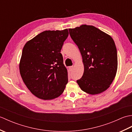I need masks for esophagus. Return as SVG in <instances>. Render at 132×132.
I'll use <instances>...</instances> for the list:
<instances>
[{"mask_svg":"<svg viewBox=\"0 0 132 132\" xmlns=\"http://www.w3.org/2000/svg\"><path fill=\"white\" fill-rule=\"evenodd\" d=\"M73 69H74V67L73 66H70V67H69V70L70 71H72V70H73Z\"/></svg>","mask_w":132,"mask_h":132,"instance_id":"34e87169","label":"esophagus"}]
</instances>
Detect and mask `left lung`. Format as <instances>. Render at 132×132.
Returning <instances> with one entry per match:
<instances>
[{
    "instance_id": "left-lung-1",
    "label": "left lung",
    "mask_w": 132,
    "mask_h": 132,
    "mask_svg": "<svg viewBox=\"0 0 132 132\" xmlns=\"http://www.w3.org/2000/svg\"><path fill=\"white\" fill-rule=\"evenodd\" d=\"M82 57L84 72L77 81L82 91L91 95L102 93L112 83L117 70L114 42L109 35L92 26L69 29Z\"/></svg>"
}]
</instances>
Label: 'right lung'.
<instances>
[{
  "instance_id": "right-lung-1",
  "label": "right lung",
  "mask_w": 132,
  "mask_h": 132,
  "mask_svg": "<svg viewBox=\"0 0 132 132\" xmlns=\"http://www.w3.org/2000/svg\"><path fill=\"white\" fill-rule=\"evenodd\" d=\"M68 29L45 30L25 44L19 63L20 73L35 96L52 100L63 93L68 73L61 52Z\"/></svg>"
}]
</instances>
